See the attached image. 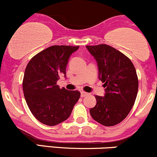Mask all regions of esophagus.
<instances>
[{"label": "esophagus", "instance_id": "esophagus-1", "mask_svg": "<svg viewBox=\"0 0 157 157\" xmlns=\"http://www.w3.org/2000/svg\"><path fill=\"white\" fill-rule=\"evenodd\" d=\"M86 95H88V93L85 92V91H81V93H80V96H81V97H86Z\"/></svg>", "mask_w": 157, "mask_h": 157}]
</instances>
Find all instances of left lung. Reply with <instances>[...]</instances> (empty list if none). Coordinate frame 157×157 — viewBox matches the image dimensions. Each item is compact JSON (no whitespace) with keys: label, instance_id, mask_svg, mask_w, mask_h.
<instances>
[{"label":"left lung","instance_id":"obj_1","mask_svg":"<svg viewBox=\"0 0 157 157\" xmlns=\"http://www.w3.org/2000/svg\"><path fill=\"white\" fill-rule=\"evenodd\" d=\"M97 63L99 79L105 88L104 97L95 96L97 104L90 109L95 121L105 126L121 122L134 105L138 91V77L130 59L106 44L86 46Z\"/></svg>","mask_w":157,"mask_h":157}]
</instances>
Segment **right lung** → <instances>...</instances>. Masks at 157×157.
Wrapping results in <instances>:
<instances>
[{
    "label": "right lung",
    "mask_w": 157,
    "mask_h": 157,
    "mask_svg": "<svg viewBox=\"0 0 157 157\" xmlns=\"http://www.w3.org/2000/svg\"><path fill=\"white\" fill-rule=\"evenodd\" d=\"M78 48L50 46L34 56L27 64L23 94L32 114L43 124L53 126L67 120L80 99V91L60 89L57 85L60 75L66 77L68 58Z\"/></svg>",
    "instance_id": "obj_1"
}]
</instances>
